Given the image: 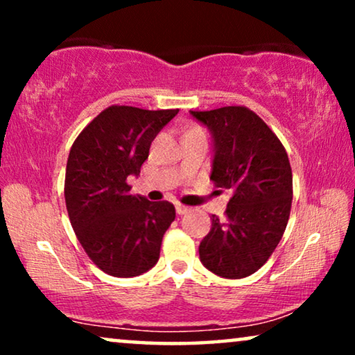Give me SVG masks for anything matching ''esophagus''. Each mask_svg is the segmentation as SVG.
<instances>
[{
  "label": "esophagus",
  "mask_w": 355,
  "mask_h": 355,
  "mask_svg": "<svg viewBox=\"0 0 355 355\" xmlns=\"http://www.w3.org/2000/svg\"><path fill=\"white\" fill-rule=\"evenodd\" d=\"M189 211V207L181 205V203H176V213L178 215H184V213Z\"/></svg>",
  "instance_id": "1"
}]
</instances>
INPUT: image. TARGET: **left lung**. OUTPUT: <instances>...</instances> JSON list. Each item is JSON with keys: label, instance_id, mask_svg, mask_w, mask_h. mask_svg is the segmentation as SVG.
Returning a JSON list of instances; mask_svg holds the SVG:
<instances>
[{"label": "left lung", "instance_id": "obj_1", "mask_svg": "<svg viewBox=\"0 0 355 355\" xmlns=\"http://www.w3.org/2000/svg\"><path fill=\"white\" fill-rule=\"evenodd\" d=\"M210 130V179L232 189L226 220L211 215V230L198 245L200 261L221 278H245L261 268L288 225L293 171L271 129L244 106L191 111Z\"/></svg>", "mask_w": 355, "mask_h": 355}]
</instances>
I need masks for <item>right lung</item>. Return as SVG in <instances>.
Returning <instances> with one entry per match:
<instances>
[{"label": "right lung", "instance_id": "1", "mask_svg": "<svg viewBox=\"0 0 355 355\" xmlns=\"http://www.w3.org/2000/svg\"><path fill=\"white\" fill-rule=\"evenodd\" d=\"M179 110L110 106L72 145L64 197L69 220L87 255L101 271L132 278L153 268L163 234L176 218L169 202L130 196L150 144Z\"/></svg>", "mask_w": 355, "mask_h": 355}]
</instances>
